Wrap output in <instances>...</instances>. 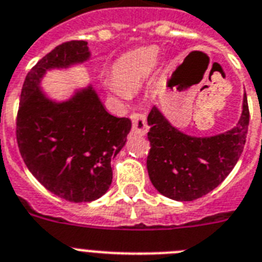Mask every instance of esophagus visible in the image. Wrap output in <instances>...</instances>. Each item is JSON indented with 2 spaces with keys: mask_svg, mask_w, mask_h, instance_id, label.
Segmentation results:
<instances>
[{
  "mask_svg": "<svg viewBox=\"0 0 262 262\" xmlns=\"http://www.w3.org/2000/svg\"><path fill=\"white\" fill-rule=\"evenodd\" d=\"M131 120H133V133L140 136L146 135L148 131L146 115L142 112H135L131 115Z\"/></svg>",
  "mask_w": 262,
  "mask_h": 262,
  "instance_id": "34e87169",
  "label": "esophagus"
}]
</instances>
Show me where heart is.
Wrapping results in <instances>:
<instances>
[{"mask_svg":"<svg viewBox=\"0 0 262 262\" xmlns=\"http://www.w3.org/2000/svg\"><path fill=\"white\" fill-rule=\"evenodd\" d=\"M159 60L157 47L136 49L120 57L114 66V79L105 81V88L111 95L128 100L131 91H135L146 81Z\"/></svg>","mask_w":262,"mask_h":262,"instance_id":"obj_1","label":"heart"}]
</instances>
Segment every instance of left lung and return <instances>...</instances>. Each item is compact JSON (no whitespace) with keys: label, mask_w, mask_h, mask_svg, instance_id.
Masks as SVG:
<instances>
[{"label":"left lung","mask_w":262,"mask_h":262,"mask_svg":"<svg viewBox=\"0 0 262 262\" xmlns=\"http://www.w3.org/2000/svg\"><path fill=\"white\" fill-rule=\"evenodd\" d=\"M151 150L147 171L151 183L174 201H194L206 195L224 181L238 162L249 126L246 94L243 112L233 128L210 136L183 133L158 107L147 118Z\"/></svg>","instance_id":"left-lung-1"}]
</instances>
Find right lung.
<instances>
[{"label":"right lung","instance_id":"right-lung-1","mask_svg":"<svg viewBox=\"0 0 262 262\" xmlns=\"http://www.w3.org/2000/svg\"><path fill=\"white\" fill-rule=\"evenodd\" d=\"M90 58L87 41H69L49 52L27 75L17 115L25 165L45 189L69 202H92L107 193L111 159L126 146L131 129V120L111 115L91 84L62 100L41 85L51 71H68Z\"/></svg>","mask_w":262,"mask_h":262}]
</instances>
